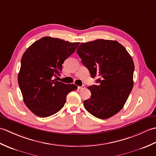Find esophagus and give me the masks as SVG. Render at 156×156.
I'll return each mask as SVG.
<instances>
[{
    "label": "esophagus",
    "instance_id": "1",
    "mask_svg": "<svg viewBox=\"0 0 156 156\" xmlns=\"http://www.w3.org/2000/svg\"><path fill=\"white\" fill-rule=\"evenodd\" d=\"M84 88H85L84 85H82V86H81V87H78V88L80 89V90H82V89H84Z\"/></svg>",
    "mask_w": 156,
    "mask_h": 156
}]
</instances>
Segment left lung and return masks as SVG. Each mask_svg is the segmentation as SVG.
<instances>
[{"label": "left lung", "instance_id": "obj_1", "mask_svg": "<svg viewBox=\"0 0 156 156\" xmlns=\"http://www.w3.org/2000/svg\"><path fill=\"white\" fill-rule=\"evenodd\" d=\"M82 63L97 77V85L88 87L91 97L84 101L87 111L107 119L120 111L133 87L134 63L123 46L117 41L97 39L82 43L77 49Z\"/></svg>", "mask_w": 156, "mask_h": 156}]
</instances>
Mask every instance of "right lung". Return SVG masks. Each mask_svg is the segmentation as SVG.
Returning a JSON list of instances; mask_svg holds the SVG:
<instances>
[{"label": "right lung", "mask_w": 156, "mask_h": 156, "mask_svg": "<svg viewBox=\"0 0 156 156\" xmlns=\"http://www.w3.org/2000/svg\"><path fill=\"white\" fill-rule=\"evenodd\" d=\"M80 43L44 37L34 42L23 54L18 83L25 105L33 113L48 117L60 111L66 96L77 89L54 78L60 76L62 64Z\"/></svg>", "instance_id": "obj_1"}]
</instances>
